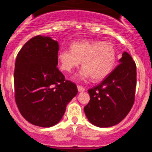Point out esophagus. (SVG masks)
Instances as JSON below:
<instances>
[{
	"label": "esophagus",
	"mask_w": 152,
	"mask_h": 152,
	"mask_svg": "<svg viewBox=\"0 0 152 152\" xmlns=\"http://www.w3.org/2000/svg\"><path fill=\"white\" fill-rule=\"evenodd\" d=\"M77 88H78V91H84L85 90V88L84 87H83V86H79V85H78L77 86Z\"/></svg>",
	"instance_id": "obj_1"
}]
</instances>
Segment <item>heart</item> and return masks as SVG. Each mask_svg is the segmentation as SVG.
Listing matches in <instances>:
<instances>
[{
	"mask_svg": "<svg viewBox=\"0 0 152 152\" xmlns=\"http://www.w3.org/2000/svg\"><path fill=\"white\" fill-rule=\"evenodd\" d=\"M117 52L110 42L83 40L74 42L71 50H61L58 61L61 70L71 73L82 61L83 69L80 73L83 79L91 77L95 81L102 80L108 76L115 66Z\"/></svg>",
	"mask_w": 152,
	"mask_h": 152,
	"instance_id": "1",
	"label": "heart"
}]
</instances>
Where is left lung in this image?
Masks as SVG:
<instances>
[{"mask_svg": "<svg viewBox=\"0 0 152 152\" xmlns=\"http://www.w3.org/2000/svg\"><path fill=\"white\" fill-rule=\"evenodd\" d=\"M120 64L102 83L88 89L90 101L84 107L89 122L98 127L117 125L129 113L135 101L136 65L124 52Z\"/></svg>", "mask_w": 152, "mask_h": 152, "instance_id": "1", "label": "left lung"}]
</instances>
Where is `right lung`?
I'll return each instance as SVG.
<instances>
[{
    "mask_svg": "<svg viewBox=\"0 0 152 152\" xmlns=\"http://www.w3.org/2000/svg\"><path fill=\"white\" fill-rule=\"evenodd\" d=\"M59 45L37 35L19 51L15 63V101L20 113L33 125L50 127L59 123L66 107L76 95L75 83L57 68Z\"/></svg>",
    "mask_w": 152,
    "mask_h": 152,
    "instance_id": "1",
    "label": "right lung"
}]
</instances>
